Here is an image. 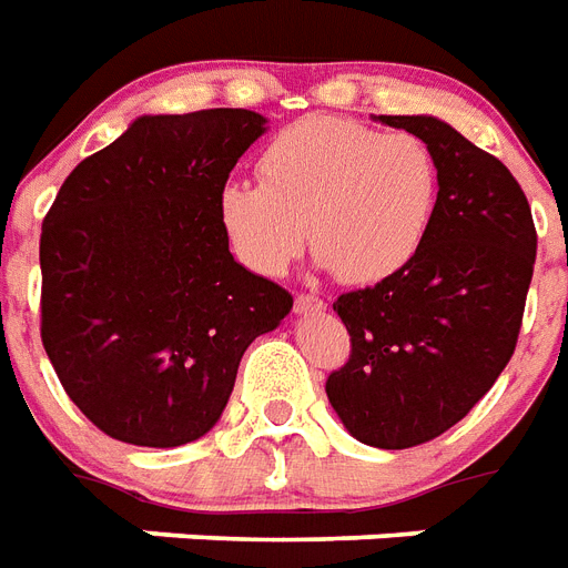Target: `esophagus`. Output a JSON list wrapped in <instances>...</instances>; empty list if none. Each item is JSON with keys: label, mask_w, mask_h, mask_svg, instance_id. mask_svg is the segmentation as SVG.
Here are the masks:
<instances>
[{"label": "esophagus", "mask_w": 568, "mask_h": 568, "mask_svg": "<svg viewBox=\"0 0 568 568\" xmlns=\"http://www.w3.org/2000/svg\"><path fill=\"white\" fill-rule=\"evenodd\" d=\"M325 311V302H322L320 296H311V293H302V296H296V313H322Z\"/></svg>", "instance_id": "esophagus-1"}]
</instances>
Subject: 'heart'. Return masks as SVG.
<instances>
[{"instance_id":"b5f03b06","label":"heart","mask_w":568,"mask_h":568,"mask_svg":"<svg viewBox=\"0 0 568 568\" xmlns=\"http://www.w3.org/2000/svg\"><path fill=\"white\" fill-rule=\"evenodd\" d=\"M261 179L222 184L216 211L248 270L281 275L311 248L346 284H375L419 255L439 196V163L416 134L305 116L272 138Z\"/></svg>"}]
</instances>
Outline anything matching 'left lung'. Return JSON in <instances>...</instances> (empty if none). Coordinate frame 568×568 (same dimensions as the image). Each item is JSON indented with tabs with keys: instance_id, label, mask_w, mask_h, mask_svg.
Here are the masks:
<instances>
[{
	"instance_id": "1",
	"label": "left lung",
	"mask_w": 568,
	"mask_h": 568,
	"mask_svg": "<svg viewBox=\"0 0 568 568\" xmlns=\"http://www.w3.org/2000/svg\"><path fill=\"white\" fill-rule=\"evenodd\" d=\"M372 120L428 143L439 163L437 211L405 270L334 302L352 357L325 393L355 439L410 448L464 419L514 357L537 231L510 170L448 122Z\"/></svg>"
}]
</instances>
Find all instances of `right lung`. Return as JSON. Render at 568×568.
<instances>
[{"mask_svg":"<svg viewBox=\"0 0 568 568\" xmlns=\"http://www.w3.org/2000/svg\"><path fill=\"white\" fill-rule=\"evenodd\" d=\"M263 131L266 116L246 108L146 113L58 190L40 234V337L108 437L149 448L205 437L243 352L293 307L234 261L216 211Z\"/></svg>","mask_w":568,"mask_h":568,"instance_id":"right-lung-1","label":"right lung"}]
</instances>
